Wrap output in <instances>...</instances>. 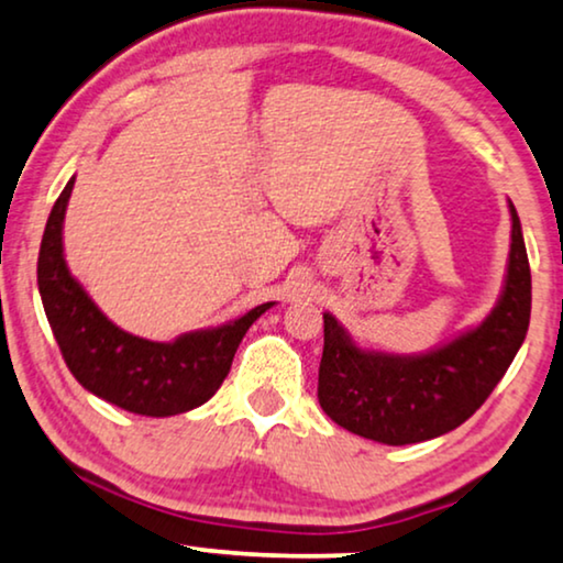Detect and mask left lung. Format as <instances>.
I'll return each mask as SVG.
<instances>
[{
	"instance_id": "left-lung-1",
	"label": "left lung",
	"mask_w": 563,
	"mask_h": 563,
	"mask_svg": "<svg viewBox=\"0 0 563 563\" xmlns=\"http://www.w3.org/2000/svg\"><path fill=\"white\" fill-rule=\"evenodd\" d=\"M504 290L478 327L418 355L368 351L324 314L319 405L334 423L382 444H418L457 429L486 402L525 343L530 262L515 205Z\"/></svg>"
}]
</instances>
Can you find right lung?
Wrapping results in <instances>:
<instances>
[{"label": "right lung", "instance_id": "add662e5", "mask_svg": "<svg viewBox=\"0 0 563 563\" xmlns=\"http://www.w3.org/2000/svg\"><path fill=\"white\" fill-rule=\"evenodd\" d=\"M75 176L54 202L38 252V290L52 332L69 372L88 393L137 416H179L208 402L231 372L233 355L249 327L273 301L220 327L179 334L174 343H153L124 332L64 262V212Z\"/></svg>", "mask_w": 563, "mask_h": 563}]
</instances>
